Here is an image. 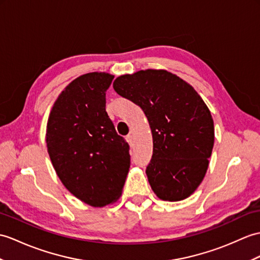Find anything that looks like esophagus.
Masks as SVG:
<instances>
[{
	"instance_id": "obj_1",
	"label": "esophagus",
	"mask_w": 260,
	"mask_h": 260,
	"mask_svg": "<svg viewBox=\"0 0 260 260\" xmlns=\"http://www.w3.org/2000/svg\"><path fill=\"white\" fill-rule=\"evenodd\" d=\"M126 141H127V143H128L129 145H132V144H133V136H132L131 134L126 136Z\"/></svg>"
}]
</instances>
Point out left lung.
Masks as SVG:
<instances>
[{
	"label": "left lung",
	"mask_w": 260,
	"mask_h": 260,
	"mask_svg": "<svg viewBox=\"0 0 260 260\" xmlns=\"http://www.w3.org/2000/svg\"><path fill=\"white\" fill-rule=\"evenodd\" d=\"M115 92L146 115L153 156L146 175L161 201L189 197L206 175L214 147V120L190 84L166 70H142L118 76Z\"/></svg>",
	"instance_id": "8db88e82"
}]
</instances>
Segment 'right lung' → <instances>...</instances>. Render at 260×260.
Returning <instances> with one entry per match:
<instances>
[{
  "mask_svg": "<svg viewBox=\"0 0 260 260\" xmlns=\"http://www.w3.org/2000/svg\"><path fill=\"white\" fill-rule=\"evenodd\" d=\"M114 75L78 76L58 95L46 125V146L58 178L71 194L92 207L122 195L131 165L129 146L105 110Z\"/></svg>",
  "mask_w": 260,
  "mask_h": 260,
  "instance_id": "obj_1",
  "label": "right lung"
}]
</instances>
